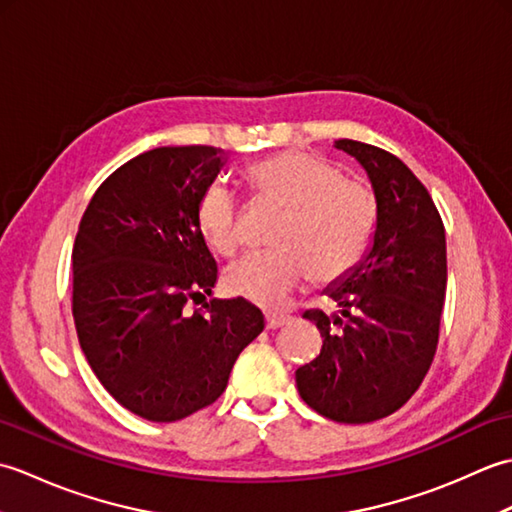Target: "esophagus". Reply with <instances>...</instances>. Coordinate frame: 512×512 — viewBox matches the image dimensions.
I'll return each instance as SVG.
<instances>
[{"instance_id":"esophagus-1","label":"esophagus","mask_w":512,"mask_h":512,"mask_svg":"<svg viewBox=\"0 0 512 512\" xmlns=\"http://www.w3.org/2000/svg\"><path fill=\"white\" fill-rule=\"evenodd\" d=\"M286 323H290L288 314H277V312H268V314H266V328H268V330L284 328Z\"/></svg>"}]
</instances>
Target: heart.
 I'll list each match as a JSON object with an SVG mask.
<instances>
[{
  "label": "heart",
  "mask_w": 512,
  "mask_h": 512,
  "mask_svg": "<svg viewBox=\"0 0 512 512\" xmlns=\"http://www.w3.org/2000/svg\"><path fill=\"white\" fill-rule=\"evenodd\" d=\"M266 200L284 206L275 250H255L226 270V288L262 306H281L292 290L314 279L332 281L361 262L376 224V200L361 180L339 176L330 162L306 151H281L248 171ZM204 237L220 253L242 244L233 191L222 182L198 206Z\"/></svg>",
  "instance_id": "obj_1"
}]
</instances>
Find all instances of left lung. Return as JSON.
<instances>
[{"mask_svg": "<svg viewBox=\"0 0 512 512\" xmlns=\"http://www.w3.org/2000/svg\"><path fill=\"white\" fill-rule=\"evenodd\" d=\"M334 147L365 169L376 224L361 262L325 288L339 310L303 312L323 347L295 376L314 411L361 424L400 409L429 372L447 295V237L429 191L400 158L347 138Z\"/></svg>", "mask_w": 512, "mask_h": 512, "instance_id": "1", "label": "left lung"}]
</instances>
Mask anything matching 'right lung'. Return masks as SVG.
Listing matches in <instances>:
<instances>
[{"label":"right lung","instance_id":"right-lung-1","mask_svg":"<svg viewBox=\"0 0 512 512\" xmlns=\"http://www.w3.org/2000/svg\"><path fill=\"white\" fill-rule=\"evenodd\" d=\"M215 147H158L118 167L94 193L72 250V314L101 385L136 416L176 422L222 396L264 314L211 295L217 266L198 206L226 165Z\"/></svg>","mask_w":512,"mask_h":512}]
</instances>
